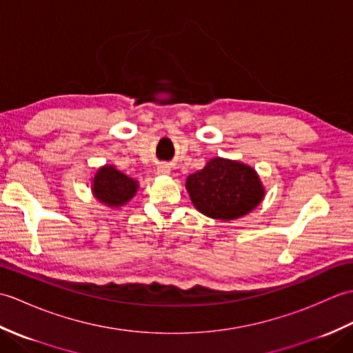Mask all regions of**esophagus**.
Segmentation results:
<instances>
[{
	"instance_id": "1",
	"label": "esophagus",
	"mask_w": 353,
	"mask_h": 353,
	"mask_svg": "<svg viewBox=\"0 0 353 353\" xmlns=\"http://www.w3.org/2000/svg\"><path fill=\"white\" fill-rule=\"evenodd\" d=\"M157 174H170L171 172V167H170V163H159L157 165Z\"/></svg>"
}]
</instances>
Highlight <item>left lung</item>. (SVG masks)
I'll use <instances>...</instances> for the list:
<instances>
[{
	"label": "left lung",
	"instance_id": "left-lung-1",
	"mask_svg": "<svg viewBox=\"0 0 353 353\" xmlns=\"http://www.w3.org/2000/svg\"><path fill=\"white\" fill-rule=\"evenodd\" d=\"M186 190L194 206L216 220H234L249 214L264 197L254 170L221 157L209 161L203 170L188 176Z\"/></svg>",
	"mask_w": 353,
	"mask_h": 353
}]
</instances>
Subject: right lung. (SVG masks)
Segmentation results:
<instances>
[{"label": "right lung", "mask_w": 353, "mask_h": 353, "mask_svg": "<svg viewBox=\"0 0 353 353\" xmlns=\"http://www.w3.org/2000/svg\"><path fill=\"white\" fill-rule=\"evenodd\" d=\"M138 183L114 167H103L94 177V194L101 203L109 206H121L127 203L137 192Z\"/></svg>", "instance_id": "obj_1"}]
</instances>
